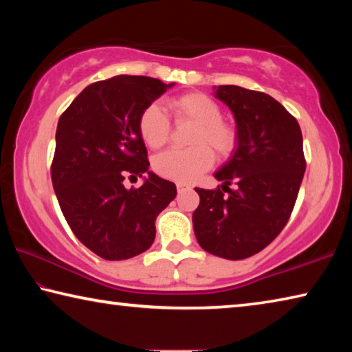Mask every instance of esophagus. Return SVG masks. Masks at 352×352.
I'll use <instances>...</instances> for the list:
<instances>
[{
  "instance_id": "1",
  "label": "esophagus",
  "mask_w": 352,
  "mask_h": 352,
  "mask_svg": "<svg viewBox=\"0 0 352 352\" xmlns=\"http://www.w3.org/2000/svg\"><path fill=\"white\" fill-rule=\"evenodd\" d=\"M186 189H190L189 184H186V183H177V190H178V194L183 192V190H186Z\"/></svg>"
}]
</instances>
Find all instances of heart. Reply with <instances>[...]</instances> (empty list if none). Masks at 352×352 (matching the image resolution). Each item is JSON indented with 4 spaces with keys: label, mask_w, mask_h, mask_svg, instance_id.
I'll list each match as a JSON object with an SVG mask.
<instances>
[{
    "label": "heart",
    "mask_w": 352,
    "mask_h": 352,
    "mask_svg": "<svg viewBox=\"0 0 352 352\" xmlns=\"http://www.w3.org/2000/svg\"><path fill=\"white\" fill-rule=\"evenodd\" d=\"M170 109L178 122L195 124L190 144L186 151L170 148L153 158V169L158 175L178 183H189L211 168L214 155L225 158L234 151L237 133L233 126L222 121L223 113L216 100L204 93H186L170 99ZM138 129L146 146L158 148L166 144L170 133V121L162 105L151 104L141 111Z\"/></svg>",
    "instance_id": "obj_1"
}]
</instances>
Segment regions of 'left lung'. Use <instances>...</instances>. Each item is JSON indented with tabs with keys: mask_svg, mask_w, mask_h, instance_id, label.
<instances>
[{
	"mask_svg": "<svg viewBox=\"0 0 352 352\" xmlns=\"http://www.w3.org/2000/svg\"><path fill=\"white\" fill-rule=\"evenodd\" d=\"M236 121L237 142L214 177L222 189H200L194 233L205 252L245 259L287 223L306 170L300 124L272 96L237 85L214 87ZM236 183L234 190L228 186ZM227 194L225 195L224 192Z\"/></svg>",
	"mask_w": 352,
	"mask_h": 352,
	"instance_id": "1",
	"label": "left lung"
}]
</instances>
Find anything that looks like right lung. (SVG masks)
Instances as JSON below:
<instances>
[{
  "instance_id": "1",
  "label": "right lung",
  "mask_w": 352,
  "mask_h": 352,
  "mask_svg": "<svg viewBox=\"0 0 352 352\" xmlns=\"http://www.w3.org/2000/svg\"><path fill=\"white\" fill-rule=\"evenodd\" d=\"M175 83L115 76L88 85L58 119L51 166L58 205L77 239L107 261L133 258L152 245L155 220L175 184L148 170L138 129L141 111ZM127 190L126 175L142 176Z\"/></svg>"
}]
</instances>
